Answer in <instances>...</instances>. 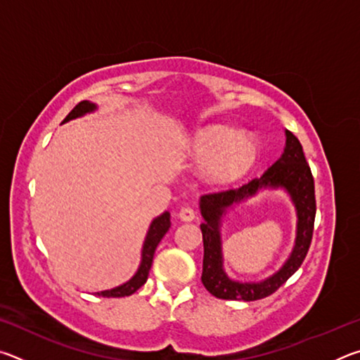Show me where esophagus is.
<instances>
[{
	"label": "esophagus",
	"mask_w": 360,
	"mask_h": 360,
	"mask_svg": "<svg viewBox=\"0 0 360 360\" xmlns=\"http://www.w3.org/2000/svg\"><path fill=\"white\" fill-rule=\"evenodd\" d=\"M179 219L182 222H192L195 217H197V214H195V211H193V208H191V206H186V208H182L181 211H179Z\"/></svg>",
	"instance_id": "34e87169"
}]
</instances>
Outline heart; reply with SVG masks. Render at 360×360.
Here are the masks:
<instances>
[{"label": "heart", "mask_w": 360, "mask_h": 360, "mask_svg": "<svg viewBox=\"0 0 360 360\" xmlns=\"http://www.w3.org/2000/svg\"><path fill=\"white\" fill-rule=\"evenodd\" d=\"M188 155L200 163L203 178L214 184H230L251 168L257 155V141L245 130L212 127L192 139Z\"/></svg>", "instance_id": "b5f03b06"}]
</instances>
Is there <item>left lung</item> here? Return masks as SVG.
I'll list each match as a JSON object with an SVG mask.
<instances>
[{"label":"left lung","mask_w":360,"mask_h":360,"mask_svg":"<svg viewBox=\"0 0 360 360\" xmlns=\"http://www.w3.org/2000/svg\"><path fill=\"white\" fill-rule=\"evenodd\" d=\"M262 188H283L288 192L297 212L296 243L288 260L271 277L257 283L236 282L223 270L220 236L221 217L235 204L245 201ZM200 212L205 219L200 229L203 233L205 248L202 283L206 290L224 300L252 302L271 295L300 268L313 238L316 216L314 179L307 158H304L300 141L289 130H285L283 155L260 178L249 181L240 188L203 195L200 198Z\"/></svg>","instance_id":"8db88e82"}]
</instances>
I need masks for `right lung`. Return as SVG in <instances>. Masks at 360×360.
Segmentation results:
<instances>
[{
    "mask_svg": "<svg viewBox=\"0 0 360 360\" xmlns=\"http://www.w3.org/2000/svg\"><path fill=\"white\" fill-rule=\"evenodd\" d=\"M95 109H96L95 103H90L87 100L81 101L79 105H76V108L72 109V111L68 115H66L63 124H65V122L72 120V119L82 117V115L89 114V112H94ZM169 225H172V222H169V212L168 211H165L160 216H157L150 224V227L148 230V235H146L143 251H141V264H139L135 275H133L127 283L117 285V288L96 292V295H101V297H127V295L135 294V292L139 288H141V285L146 281H148L149 270L152 266V259H154L155 249L158 246V243L162 241L163 236H165V233L169 229Z\"/></svg>",
    "mask_w": 360,
    "mask_h": 360,
    "instance_id": "add662e5",
    "label": "right lung"
}]
</instances>
